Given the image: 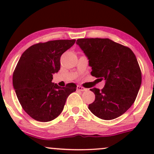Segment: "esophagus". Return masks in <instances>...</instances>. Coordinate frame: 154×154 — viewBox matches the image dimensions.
<instances>
[{
    "label": "esophagus",
    "instance_id": "34e87169",
    "mask_svg": "<svg viewBox=\"0 0 154 154\" xmlns=\"http://www.w3.org/2000/svg\"><path fill=\"white\" fill-rule=\"evenodd\" d=\"M86 90H87L86 88L81 87V86L77 85V91H86Z\"/></svg>",
    "mask_w": 154,
    "mask_h": 154
}]
</instances>
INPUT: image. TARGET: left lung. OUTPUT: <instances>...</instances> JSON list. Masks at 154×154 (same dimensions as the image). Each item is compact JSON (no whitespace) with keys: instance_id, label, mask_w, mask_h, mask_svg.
Masks as SVG:
<instances>
[{"instance_id":"1","label":"left lung","mask_w":154,"mask_h":154,"mask_svg":"<svg viewBox=\"0 0 154 154\" xmlns=\"http://www.w3.org/2000/svg\"><path fill=\"white\" fill-rule=\"evenodd\" d=\"M77 44L89 59L91 75L106 80L100 91L91 89L95 98L89 109L104 120L122 115L135 102L142 81L135 55L130 48L108 38H81Z\"/></svg>"}]
</instances>
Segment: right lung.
<instances>
[{"label": "right lung", "mask_w": 154, "mask_h": 154, "mask_svg": "<svg viewBox=\"0 0 154 154\" xmlns=\"http://www.w3.org/2000/svg\"><path fill=\"white\" fill-rule=\"evenodd\" d=\"M76 40H51L28 48L19 59L13 74V85L22 109L37 121L50 122L62 112L66 98L77 85L61 88L52 82L60 69V59Z\"/></svg>", "instance_id": "right-lung-1"}]
</instances>
